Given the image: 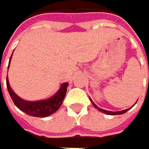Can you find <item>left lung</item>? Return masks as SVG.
I'll list each match as a JSON object with an SVG mask.
<instances>
[{
    "label": "left lung",
    "mask_w": 149,
    "mask_h": 149,
    "mask_svg": "<svg viewBox=\"0 0 149 149\" xmlns=\"http://www.w3.org/2000/svg\"><path fill=\"white\" fill-rule=\"evenodd\" d=\"M91 102H92V100H91ZM93 106L95 107V108H97L98 111H100L101 112H102V113H105V114H107V115H121V114H124V113H125L126 111H129V109H126V110H124V111H106V110H103V109H102V108L97 107L93 102Z\"/></svg>",
    "instance_id": "1"
}]
</instances>
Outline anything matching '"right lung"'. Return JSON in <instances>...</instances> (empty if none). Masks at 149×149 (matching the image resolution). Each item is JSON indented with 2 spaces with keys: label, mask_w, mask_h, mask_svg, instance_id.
Listing matches in <instances>:
<instances>
[{
  "label": "right lung",
  "mask_w": 149,
  "mask_h": 149,
  "mask_svg": "<svg viewBox=\"0 0 149 149\" xmlns=\"http://www.w3.org/2000/svg\"><path fill=\"white\" fill-rule=\"evenodd\" d=\"M8 69H9V65H8ZM6 86L8 92L11 97L12 101L19 109L25 112L29 116H32L35 117H46L56 112L61 106L67 91L68 83L63 84L60 90L51 98H48L47 100L36 101V102L24 101L21 99L20 97H19L10 86L8 77H6Z\"/></svg>",
  "instance_id": "right-lung-1"
}]
</instances>
